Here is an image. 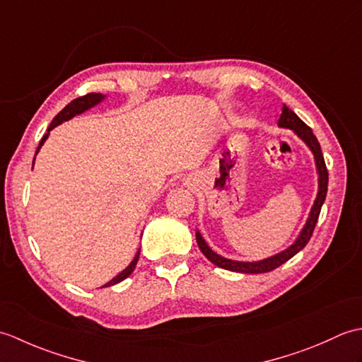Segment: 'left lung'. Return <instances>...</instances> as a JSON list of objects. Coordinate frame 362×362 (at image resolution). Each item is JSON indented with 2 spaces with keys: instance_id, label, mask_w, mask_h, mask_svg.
I'll list each match as a JSON object with an SVG mask.
<instances>
[{
  "instance_id": "8db88e82",
  "label": "left lung",
  "mask_w": 362,
  "mask_h": 362,
  "mask_svg": "<svg viewBox=\"0 0 362 362\" xmlns=\"http://www.w3.org/2000/svg\"><path fill=\"white\" fill-rule=\"evenodd\" d=\"M279 126L284 127V129H291L292 132H294L300 138V140H303L305 144L311 149L314 160H316V168H317V174H319V191H317L316 201H314V204L311 206L310 216H308V219H306V224L303 226L302 232H300V235L297 236V240L294 241V244H291L288 249H284L283 252L276 253V255H272V257H269L266 259H261V261H252V263H250V261L228 259V258L218 255L216 252H213L209 247V244L205 243L202 235L196 232V240H197L199 249H201L204 255L209 258L213 264H216L218 267L227 269V271H232V272H241V274L271 272V271H274V269L281 266L283 263H286L288 259H291L292 257L296 255V253H298L300 250L305 247L306 244H308L310 238L314 232V227H316V224H317L320 209L325 202L327 189H328V171H327V166H325L324 156H322L320 144L317 141L316 135L313 134L311 127L306 126L305 122L300 119L297 115L286 105H283V109H281Z\"/></svg>"
}]
</instances>
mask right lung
Masks as SVG:
<instances>
[{"label": "right lung", "mask_w": 362, "mask_h": 362, "mask_svg": "<svg viewBox=\"0 0 362 362\" xmlns=\"http://www.w3.org/2000/svg\"><path fill=\"white\" fill-rule=\"evenodd\" d=\"M104 98H105V95H101V93H88V95H86V96L76 98L74 101H71L70 104H68L64 110H60V112L56 115V118L52 119V122H51L49 127H48V132H46V134L43 135L40 144H38L37 152L40 151V148L43 146V143L46 141V138H48L49 132H51V130H52L54 127L59 126V124H62L64 121L71 119L73 117H76V115H81V113H83L86 110L91 109V107H95L96 104L101 103ZM37 152H35V153H37ZM34 160H35V158H34ZM138 258H140V250L136 252V255L134 257L132 263H130V264L124 269V271L119 272L117 276H113V279H112L109 283H105V284H104V288H107V286H113V284H117V283H119V281H122V280H126L127 276L134 272V269H135V266H136V263H138Z\"/></svg>", "instance_id": "obj_1"}]
</instances>
